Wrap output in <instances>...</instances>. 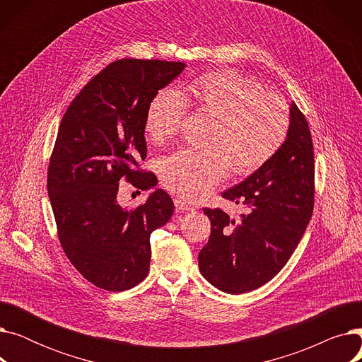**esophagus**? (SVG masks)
Listing matches in <instances>:
<instances>
[{
	"mask_svg": "<svg viewBox=\"0 0 362 362\" xmlns=\"http://www.w3.org/2000/svg\"><path fill=\"white\" fill-rule=\"evenodd\" d=\"M175 205H176V210L177 211H192L194 210V208L191 206V205H189V204H186L185 201H182V199H176L175 201Z\"/></svg>",
	"mask_w": 362,
	"mask_h": 362,
	"instance_id": "obj_1",
	"label": "esophagus"
}]
</instances>
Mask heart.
<instances>
[{
  "mask_svg": "<svg viewBox=\"0 0 362 362\" xmlns=\"http://www.w3.org/2000/svg\"><path fill=\"white\" fill-rule=\"evenodd\" d=\"M186 105L211 117L205 149H179L160 161L163 185L186 199L208 194L230 170L246 176L269 163L286 141L289 111L276 95L233 70L205 73L179 93L161 90L151 100L145 130L154 144L175 138Z\"/></svg>",
  "mask_w": 362,
  "mask_h": 362,
  "instance_id": "1",
  "label": "heart"
}]
</instances>
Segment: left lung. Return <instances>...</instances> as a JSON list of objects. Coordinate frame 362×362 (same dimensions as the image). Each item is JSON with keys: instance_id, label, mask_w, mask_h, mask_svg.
<instances>
[{"instance_id": "left-lung-1", "label": "left lung", "mask_w": 362, "mask_h": 362, "mask_svg": "<svg viewBox=\"0 0 362 362\" xmlns=\"http://www.w3.org/2000/svg\"><path fill=\"white\" fill-rule=\"evenodd\" d=\"M291 124L277 154L223 198L243 206L239 218L204 208L211 235L198 255L201 274L239 295L270 281L289 261L314 208V148L307 119L291 104Z\"/></svg>"}]
</instances>
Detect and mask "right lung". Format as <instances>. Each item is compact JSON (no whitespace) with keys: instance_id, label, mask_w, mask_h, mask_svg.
<instances>
[{"instance_id":"right-lung-1","label":"right lung","mask_w":362,"mask_h":362,"mask_svg":"<svg viewBox=\"0 0 362 362\" xmlns=\"http://www.w3.org/2000/svg\"><path fill=\"white\" fill-rule=\"evenodd\" d=\"M185 67L180 62H114L78 93L62 119L48 197L63 251L100 289L123 292L146 277L149 236L175 211L163 189L133 210L119 204L117 194L122 179L142 191L157 185L154 173L136 168L146 157V110Z\"/></svg>"}]
</instances>
